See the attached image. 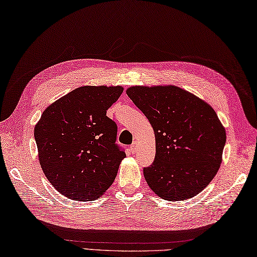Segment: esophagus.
I'll return each mask as SVG.
<instances>
[{"instance_id":"34e87169","label":"esophagus","mask_w":257,"mask_h":257,"mask_svg":"<svg viewBox=\"0 0 257 257\" xmlns=\"http://www.w3.org/2000/svg\"><path fill=\"white\" fill-rule=\"evenodd\" d=\"M130 149H131V152H132L133 154H135L136 152H138V142H133V144L130 146Z\"/></svg>"}]
</instances>
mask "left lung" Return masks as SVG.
Here are the masks:
<instances>
[{
	"mask_svg": "<svg viewBox=\"0 0 257 257\" xmlns=\"http://www.w3.org/2000/svg\"><path fill=\"white\" fill-rule=\"evenodd\" d=\"M126 94L155 134V160L143 170L151 190L173 202L196 196L222 163L226 132L215 111L174 85H135Z\"/></svg>",
	"mask_w": 257,
	"mask_h": 257,
	"instance_id": "obj_1",
	"label": "left lung"
}]
</instances>
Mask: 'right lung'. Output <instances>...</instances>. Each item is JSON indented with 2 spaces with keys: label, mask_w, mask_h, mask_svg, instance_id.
Returning <instances> with one entry per match:
<instances>
[{
  "label": "right lung",
  "mask_w": 257,
  "mask_h": 257,
  "mask_svg": "<svg viewBox=\"0 0 257 257\" xmlns=\"http://www.w3.org/2000/svg\"><path fill=\"white\" fill-rule=\"evenodd\" d=\"M122 86H81L52 103L35 124L40 165L57 192L71 200L93 201L112 185L126 156L117 126L106 116Z\"/></svg>",
  "instance_id": "right-lung-1"
}]
</instances>
